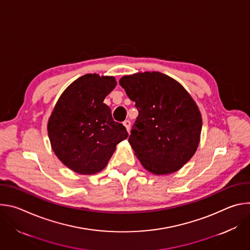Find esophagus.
I'll return each mask as SVG.
<instances>
[{"instance_id": "34e87169", "label": "esophagus", "mask_w": 250, "mask_h": 250, "mask_svg": "<svg viewBox=\"0 0 250 250\" xmlns=\"http://www.w3.org/2000/svg\"><path fill=\"white\" fill-rule=\"evenodd\" d=\"M124 125H125V127L126 128V130L129 131V128H130V121H128V120L125 121V122H124Z\"/></svg>"}]
</instances>
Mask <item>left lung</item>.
Wrapping results in <instances>:
<instances>
[{
	"mask_svg": "<svg viewBox=\"0 0 250 250\" xmlns=\"http://www.w3.org/2000/svg\"><path fill=\"white\" fill-rule=\"evenodd\" d=\"M119 83L138 111L128 142L141 165L155 175L181 169L201 138L202 115L194 99L157 71L125 75Z\"/></svg>",
	"mask_w": 250,
	"mask_h": 250,
	"instance_id": "1",
	"label": "left lung"
}]
</instances>
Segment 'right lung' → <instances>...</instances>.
I'll return each mask as SVG.
<instances>
[{"mask_svg": "<svg viewBox=\"0 0 250 250\" xmlns=\"http://www.w3.org/2000/svg\"><path fill=\"white\" fill-rule=\"evenodd\" d=\"M117 86L113 76L86 74L61 94L48 119L53 152L70 170L81 175L102 171L117 145L127 138L125 127L113 120L104 98Z\"/></svg>", "mask_w": 250, "mask_h": 250, "instance_id": "obj_1", "label": "right lung"}]
</instances>
